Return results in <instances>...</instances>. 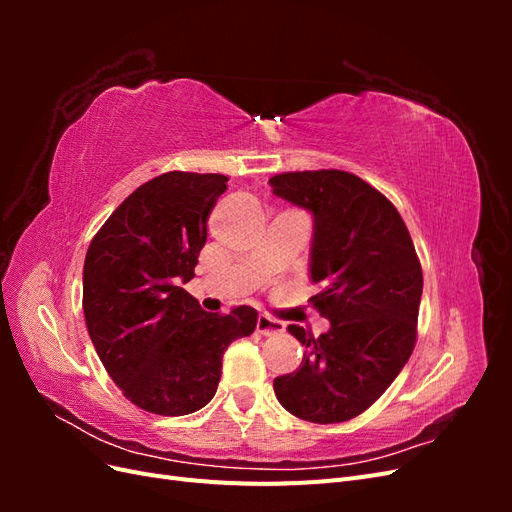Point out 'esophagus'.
I'll list each match as a JSON object with an SVG mask.
<instances>
[{
    "label": "esophagus",
    "mask_w": 512,
    "mask_h": 512,
    "mask_svg": "<svg viewBox=\"0 0 512 512\" xmlns=\"http://www.w3.org/2000/svg\"><path fill=\"white\" fill-rule=\"evenodd\" d=\"M284 322H280V320H275V318H271V316H258V320H256V331L260 333V335H277V333H284Z\"/></svg>",
    "instance_id": "obj_1"
}]
</instances>
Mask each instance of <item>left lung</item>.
<instances>
[{"label": "left lung", "mask_w": 512, "mask_h": 512, "mask_svg": "<svg viewBox=\"0 0 512 512\" xmlns=\"http://www.w3.org/2000/svg\"><path fill=\"white\" fill-rule=\"evenodd\" d=\"M273 194L312 211V303L331 329L305 348L297 371L273 380L275 397L309 423H344L389 389L416 344L423 269L389 198L346 170H303L269 179Z\"/></svg>", "instance_id": "8db88e82"}]
</instances>
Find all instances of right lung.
I'll return each instance as SVG.
<instances>
[{"label":"right lung","mask_w":512,"mask_h":512,"mask_svg":"<svg viewBox=\"0 0 512 512\" xmlns=\"http://www.w3.org/2000/svg\"><path fill=\"white\" fill-rule=\"evenodd\" d=\"M224 175L170 170L136 188L91 239L83 312L91 342L121 393L151 414L183 416L218 391L222 356L252 335L258 312L209 314L188 284L207 241Z\"/></svg>","instance_id":"obj_1"}]
</instances>
